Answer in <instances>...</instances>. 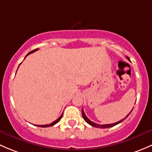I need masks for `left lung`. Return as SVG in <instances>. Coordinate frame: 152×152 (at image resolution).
Listing matches in <instances>:
<instances>
[{"instance_id":"1","label":"left lung","mask_w":152,"mask_h":152,"mask_svg":"<svg viewBox=\"0 0 152 152\" xmlns=\"http://www.w3.org/2000/svg\"><path fill=\"white\" fill-rule=\"evenodd\" d=\"M126 58L128 59V61H130V60H129V57H126ZM132 110H133V109H132ZM132 110L130 111V113L132 112ZM130 113H129L128 114V115H126V116L125 117V118H124V119H121V121H118V122H116V123L109 124H96V123H94V122H93V121H91L90 119H88V117L86 116V114H85V113H84L83 110V109H82V115H83V119L85 120V121H86V122L88 124H90V125H91V126H94V127H97V128H110V127H112V126H115V125L118 124L122 122L124 120L126 119V118H127L128 115H129V114H130Z\"/></svg>"}]
</instances>
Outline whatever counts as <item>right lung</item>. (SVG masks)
<instances>
[{"mask_svg": "<svg viewBox=\"0 0 152 152\" xmlns=\"http://www.w3.org/2000/svg\"><path fill=\"white\" fill-rule=\"evenodd\" d=\"M37 50H38V49L34 50H32V51H31V52L28 53V54H27V56H28L29 54H31V53H34V52H36V51H37ZM18 67H19V66H18ZM62 116H63V113H62L61 115V116L59 117V118H58V119H56V121H53V122H52V123H51V124H45V125H36V126H40V127H48V126H53V125H55V124H57L58 122L59 121H60V120H61V118H62Z\"/></svg>", "mask_w": 152, "mask_h": 152, "instance_id": "obj_1", "label": "right lung"}]
</instances>
